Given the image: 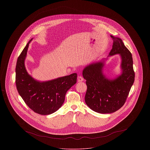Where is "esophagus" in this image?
<instances>
[{"label": "esophagus", "instance_id": "obj_1", "mask_svg": "<svg viewBox=\"0 0 150 150\" xmlns=\"http://www.w3.org/2000/svg\"><path fill=\"white\" fill-rule=\"evenodd\" d=\"M83 80H84V79L81 76H79L78 77V82H81V81H83Z\"/></svg>", "mask_w": 150, "mask_h": 150}]
</instances>
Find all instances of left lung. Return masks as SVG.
Instances as JSON below:
<instances>
[{"label":"left lung","instance_id":"8db88e82","mask_svg":"<svg viewBox=\"0 0 150 150\" xmlns=\"http://www.w3.org/2000/svg\"><path fill=\"white\" fill-rule=\"evenodd\" d=\"M112 48L107 57L119 54L121 74L115 78H107L103 72L107 58L88 64L83 70L87 91L85 101L87 106L100 114L112 113L125 103L134 81L135 74L132 55L120 38L111 35Z\"/></svg>","mask_w":150,"mask_h":150}]
</instances>
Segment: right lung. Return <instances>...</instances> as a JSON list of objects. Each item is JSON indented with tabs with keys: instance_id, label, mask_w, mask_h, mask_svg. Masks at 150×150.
Here are the masks:
<instances>
[{
	"instance_id": "right-lung-1",
	"label": "right lung",
	"mask_w": 150,
	"mask_h": 150,
	"mask_svg": "<svg viewBox=\"0 0 150 150\" xmlns=\"http://www.w3.org/2000/svg\"><path fill=\"white\" fill-rule=\"evenodd\" d=\"M17 59L16 67V84L18 92L26 104L39 114L54 113L62 106L67 91L76 83L77 74L40 81L33 78L25 64L29 44Z\"/></svg>"
}]
</instances>
